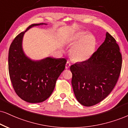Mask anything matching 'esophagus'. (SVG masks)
Wrapping results in <instances>:
<instances>
[{"label": "esophagus", "instance_id": "esophagus-1", "mask_svg": "<svg viewBox=\"0 0 128 128\" xmlns=\"http://www.w3.org/2000/svg\"><path fill=\"white\" fill-rule=\"evenodd\" d=\"M70 65H71V64H70V63L69 62V61H68L67 62H66V65H65L66 69H68V68H69V67L70 66Z\"/></svg>", "mask_w": 128, "mask_h": 128}]
</instances>
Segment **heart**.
<instances>
[{"instance_id": "b5f03b06", "label": "heart", "mask_w": 128, "mask_h": 128, "mask_svg": "<svg viewBox=\"0 0 128 128\" xmlns=\"http://www.w3.org/2000/svg\"><path fill=\"white\" fill-rule=\"evenodd\" d=\"M74 44L70 49L72 58L76 62H84L92 57L96 51L97 41L95 37L85 32H77L70 38Z\"/></svg>"}]
</instances>
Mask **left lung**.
I'll return each instance as SVG.
<instances>
[{
  "instance_id": "1",
  "label": "left lung",
  "mask_w": 128,
  "mask_h": 128,
  "mask_svg": "<svg viewBox=\"0 0 128 128\" xmlns=\"http://www.w3.org/2000/svg\"><path fill=\"white\" fill-rule=\"evenodd\" d=\"M103 43L87 60L70 66L72 86L75 97L84 106L102 102L116 86L122 58L115 39L108 32Z\"/></svg>"
}]
</instances>
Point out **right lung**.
<instances>
[{
  "label": "right lung",
  "instance_id": "add662e5",
  "mask_svg": "<svg viewBox=\"0 0 128 128\" xmlns=\"http://www.w3.org/2000/svg\"><path fill=\"white\" fill-rule=\"evenodd\" d=\"M43 24H46L30 26L15 38L9 50L8 68L12 86L20 98L31 103L42 102L51 96L67 62L64 58L50 57L34 61L24 53L22 42L24 33L32 26Z\"/></svg>",
  "mask_w": 128,
  "mask_h": 128
}]
</instances>
